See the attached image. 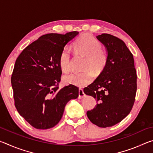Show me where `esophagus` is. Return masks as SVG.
<instances>
[{"label": "esophagus", "mask_w": 153, "mask_h": 153, "mask_svg": "<svg viewBox=\"0 0 153 153\" xmlns=\"http://www.w3.org/2000/svg\"><path fill=\"white\" fill-rule=\"evenodd\" d=\"M85 96V94L84 93V91H83V90L82 88H79V97L78 98L79 99H81L83 97H84Z\"/></svg>", "instance_id": "1"}]
</instances>
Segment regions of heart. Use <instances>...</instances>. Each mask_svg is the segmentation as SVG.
<instances>
[{
	"mask_svg": "<svg viewBox=\"0 0 153 153\" xmlns=\"http://www.w3.org/2000/svg\"><path fill=\"white\" fill-rule=\"evenodd\" d=\"M77 53L86 56L84 67L86 70L74 71L63 77L67 84L77 86H84L93 79L92 69L96 73L101 72L106 66L108 61L107 51L102 48V44L99 40L90 34H84L79 37L73 45ZM59 65L62 70L67 72L71 69V55L69 49L64 48L59 56Z\"/></svg>",
	"mask_w": 153,
	"mask_h": 153,
	"instance_id": "obj_1",
	"label": "heart"
}]
</instances>
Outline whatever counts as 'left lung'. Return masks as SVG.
I'll return each instance as SVG.
<instances>
[{
    "label": "left lung",
    "instance_id": "8db88e82",
    "mask_svg": "<svg viewBox=\"0 0 153 153\" xmlns=\"http://www.w3.org/2000/svg\"><path fill=\"white\" fill-rule=\"evenodd\" d=\"M97 38L107 49V63L84 92L98 102L92 110L87 111L90 121L107 128L120 123L130 113L135 101L137 75L133 55L123 40L108 33Z\"/></svg>",
    "mask_w": 153,
    "mask_h": 153
}]
</instances>
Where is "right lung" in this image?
Segmentation results:
<instances>
[{
  "label": "right lung",
  "mask_w": 153,
  "mask_h": 153,
  "mask_svg": "<svg viewBox=\"0 0 153 153\" xmlns=\"http://www.w3.org/2000/svg\"><path fill=\"white\" fill-rule=\"evenodd\" d=\"M48 33L28 45L15 61L11 76L15 106L33 128H53L63 116L65 107L78 97L79 89L69 84L60 89L61 51L78 34Z\"/></svg>",
  "instance_id": "1"
}]
</instances>
